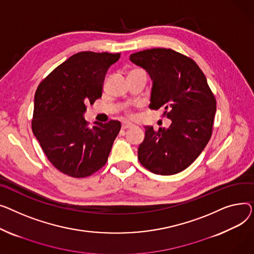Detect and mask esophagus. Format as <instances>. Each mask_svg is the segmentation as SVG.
<instances>
[{
    "instance_id": "esophagus-1",
    "label": "esophagus",
    "mask_w": 254,
    "mask_h": 254,
    "mask_svg": "<svg viewBox=\"0 0 254 254\" xmlns=\"http://www.w3.org/2000/svg\"><path fill=\"white\" fill-rule=\"evenodd\" d=\"M132 127H133V125L130 124V123H123L122 124V130H126V129L132 128Z\"/></svg>"
}]
</instances>
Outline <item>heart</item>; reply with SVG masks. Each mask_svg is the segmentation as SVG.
Returning <instances> with one entry per match:
<instances>
[{
    "label": "heart",
    "mask_w": 254,
    "mask_h": 254,
    "mask_svg": "<svg viewBox=\"0 0 254 254\" xmlns=\"http://www.w3.org/2000/svg\"><path fill=\"white\" fill-rule=\"evenodd\" d=\"M135 70H142V69H140V68H134V69H132L131 71H135Z\"/></svg>",
    "instance_id": "1"
}]
</instances>
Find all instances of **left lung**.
Listing matches in <instances>:
<instances>
[{
    "instance_id": "obj_1",
    "label": "left lung",
    "mask_w": 254,
    "mask_h": 254,
    "mask_svg": "<svg viewBox=\"0 0 254 254\" xmlns=\"http://www.w3.org/2000/svg\"><path fill=\"white\" fill-rule=\"evenodd\" d=\"M153 80L150 109H163L169 128L145 127L138 147L141 165L155 174L172 175L188 168L209 141L216 99L205 74L191 58L170 48H153L130 55Z\"/></svg>"
}]
</instances>
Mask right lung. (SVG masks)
Here are the masks:
<instances>
[{"mask_svg":"<svg viewBox=\"0 0 254 254\" xmlns=\"http://www.w3.org/2000/svg\"><path fill=\"white\" fill-rule=\"evenodd\" d=\"M121 53L79 52L53 69L38 86L32 129L43 152L64 174L90 176L108 161L121 123L89 127L84 113L101 97L109 67Z\"/></svg>","mask_w":254,"mask_h":254,"instance_id":"1","label":"right lung"}]
</instances>
